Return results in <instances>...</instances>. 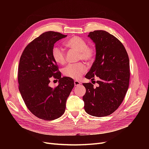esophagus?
Masks as SVG:
<instances>
[{
  "instance_id": "1",
  "label": "esophagus",
  "mask_w": 149,
  "mask_h": 149,
  "mask_svg": "<svg viewBox=\"0 0 149 149\" xmlns=\"http://www.w3.org/2000/svg\"><path fill=\"white\" fill-rule=\"evenodd\" d=\"M81 84V83L80 81H77V80L74 81V85L75 86H78L80 85Z\"/></svg>"
}]
</instances>
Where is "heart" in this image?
<instances>
[{
  "label": "heart",
  "instance_id": "1",
  "mask_svg": "<svg viewBox=\"0 0 149 149\" xmlns=\"http://www.w3.org/2000/svg\"><path fill=\"white\" fill-rule=\"evenodd\" d=\"M68 48L79 52V58L91 63L94 60L95 51L93 47L87 46V43L83 38L74 36L65 42ZM65 51L58 46H54L52 49V56L58 64H63L65 62ZM87 71V67L84 64H69L63 70V74L73 79H78Z\"/></svg>",
  "mask_w": 149,
  "mask_h": 149
}]
</instances>
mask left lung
Wrapping results in <instances>:
<instances>
[{"mask_svg": "<svg viewBox=\"0 0 149 149\" xmlns=\"http://www.w3.org/2000/svg\"><path fill=\"white\" fill-rule=\"evenodd\" d=\"M95 45V60L86 75L88 79L99 77L98 86L83 83L84 110L101 117L111 115L120 106L126 94L130 79L129 59L121 42L107 31L97 30L88 36Z\"/></svg>", "mask_w": 149, "mask_h": 149, "instance_id": "8db88e82", "label": "left lung"}]
</instances>
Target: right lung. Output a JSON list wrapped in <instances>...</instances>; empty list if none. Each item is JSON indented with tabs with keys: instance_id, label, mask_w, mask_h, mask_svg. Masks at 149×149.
<instances>
[{
	"instance_id": "right-lung-1",
	"label": "right lung",
	"mask_w": 149,
	"mask_h": 149,
	"mask_svg": "<svg viewBox=\"0 0 149 149\" xmlns=\"http://www.w3.org/2000/svg\"><path fill=\"white\" fill-rule=\"evenodd\" d=\"M66 36L45 32L26 46L20 58V93L29 111L42 120H53L64 113L67 98L74 86L71 78L61 77L52 56L54 43ZM52 76L59 79V85L54 88L49 85Z\"/></svg>"
}]
</instances>
